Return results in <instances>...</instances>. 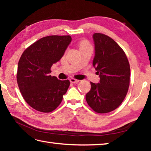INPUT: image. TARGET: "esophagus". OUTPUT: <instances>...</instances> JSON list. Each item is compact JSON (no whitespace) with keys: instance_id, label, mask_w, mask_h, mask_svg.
I'll use <instances>...</instances> for the list:
<instances>
[{"instance_id":"esophagus-1","label":"esophagus","mask_w":151,"mask_h":151,"mask_svg":"<svg viewBox=\"0 0 151 151\" xmlns=\"http://www.w3.org/2000/svg\"><path fill=\"white\" fill-rule=\"evenodd\" d=\"M70 82L71 83H78L79 81L76 80V79H75V78H70Z\"/></svg>"}]
</instances>
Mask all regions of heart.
<instances>
[{
	"mask_svg": "<svg viewBox=\"0 0 151 151\" xmlns=\"http://www.w3.org/2000/svg\"><path fill=\"white\" fill-rule=\"evenodd\" d=\"M79 48L80 49H83V48H91V46L87 40H82L81 42H79Z\"/></svg>",
	"mask_w": 151,
	"mask_h": 151,
	"instance_id": "obj_1",
	"label": "heart"
}]
</instances>
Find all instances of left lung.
<instances>
[{
    "label": "left lung",
    "instance_id": "1",
    "mask_svg": "<svg viewBox=\"0 0 151 151\" xmlns=\"http://www.w3.org/2000/svg\"><path fill=\"white\" fill-rule=\"evenodd\" d=\"M93 65L99 75V83H91L86 94L89 106L99 113L111 112L120 106L129 87V63L123 50L105 35L94 33Z\"/></svg>",
    "mask_w": 151,
    "mask_h": 151
}]
</instances>
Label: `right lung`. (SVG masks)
Returning <instances> with one entry per match:
<instances>
[{"instance_id": "right-lung-1", "label": "right lung", "mask_w": 151, "mask_h": 151, "mask_svg": "<svg viewBox=\"0 0 151 151\" xmlns=\"http://www.w3.org/2000/svg\"><path fill=\"white\" fill-rule=\"evenodd\" d=\"M72 40L68 36L43 37L25 50L20 57L17 83L25 101L38 111L50 112L57 108L70 85L50 75L53 64L59 61Z\"/></svg>"}]
</instances>
